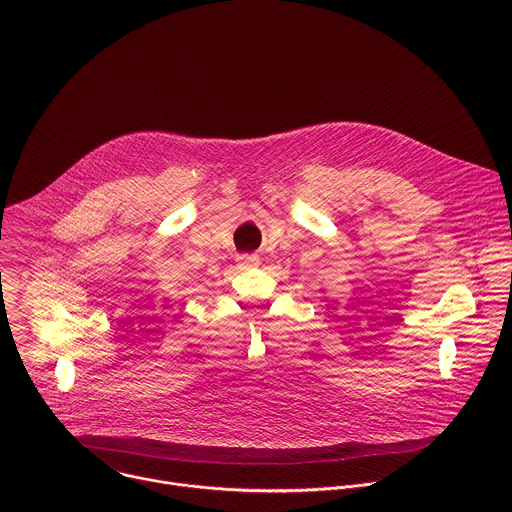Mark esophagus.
<instances>
[{"mask_svg": "<svg viewBox=\"0 0 512 512\" xmlns=\"http://www.w3.org/2000/svg\"><path fill=\"white\" fill-rule=\"evenodd\" d=\"M239 263L243 267H253V265H259V257L257 255H239Z\"/></svg>", "mask_w": 512, "mask_h": 512, "instance_id": "1", "label": "esophagus"}]
</instances>
